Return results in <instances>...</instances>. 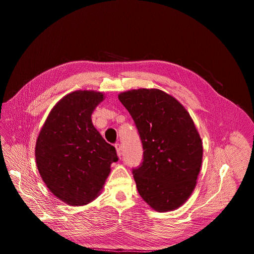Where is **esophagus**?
I'll return each mask as SVG.
<instances>
[{
  "instance_id": "34e87169",
  "label": "esophagus",
  "mask_w": 254,
  "mask_h": 254,
  "mask_svg": "<svg viewBox=\"0 0 254 254\" xmlns=\"http://www.w3.org/2000/svg\"><path fill=\"white\" fill-rule=\"evenodd\" d=\"M115 148H116V152H117V155H118L119 157L122 156V154H123V152H122V145H120L119 143L115 144Z\"/></svg>"
}]
</instances>
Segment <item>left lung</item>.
<instances>
[{
    "instance_id": "obj_1",
    "label": "left lung",
    "mask_w": 254,
    "mask_h": 254,
    "mask_svg": "<svg viewBox=\"0 0 254 254\" xmlns=\"http://www.w3.org/2000/svg\"><path fill=\"white\" fill-rule=\"evenodd\" d=\"M136 124L143 162L132 170L137 190L157 212L181 207L191 195L203 159V142L192 118L174 97L157 88L118 95Z\"/></svg>"
}]
</instances>
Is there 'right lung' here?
I'll return each mask as SVG.
<instances>
[{
	"instance_id": "1",
	"label": "right lung",
	"mask_w": 254,
	"mask_h": 254,
	"mask_svg": "<svg viewBox=\"0 0 254 254\" xmlns=\"http://www.w3.org/2000/svg\"><path fill=\"white\" fill-rule=\"evenodd\" d=\"M105 99L95 90H76L61 99L39 132L35 156L48 190L70 206H84L102 190L116 150L91 122Z\"/></svg>"
}]
</instances>
